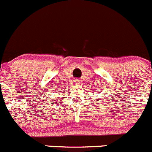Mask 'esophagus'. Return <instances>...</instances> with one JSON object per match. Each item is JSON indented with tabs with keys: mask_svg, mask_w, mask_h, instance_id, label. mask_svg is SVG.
Instances as JSON below:
<instances>
[{
	"mask_svg": "<svg viewBox=\"0 0 152 152\" xmlns=\"http://www.w3.org/2000/svg\"><path fill=\"white\" fill-rule=\"evenodd\" d=\"M76 82H79V80H76Z\"/></svg>",
	"mask_w": 152,
	"mask_h": 152,
	"instance_id": "34e87169",
	"label": "esophagus"
}]
</instances>
